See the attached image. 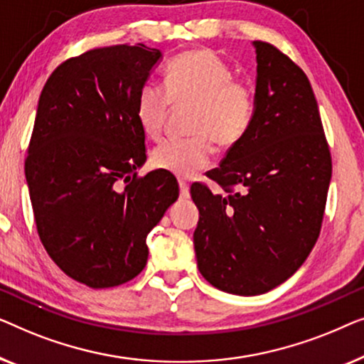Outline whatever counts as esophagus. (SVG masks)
Wrapping results in <instances>:
<instances>
[{
	"instance_id": "34e87169",
	"label": "esophagus",
	"mask_w": 364,
	"mask_h": 364,
	"mask_svg": "<svg viewBox=\"0 0 364 364\" xmlns=\"http://www.w3.org/2000/svg\"><path fill=\"white\" fill-rule=\"evenodd\" d=\"M180 193H181V198H189V184L186 181L180 180Z\"/></svg>"
}]
</instances>
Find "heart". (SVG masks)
<instances>
[{
	"label": "heart",
	"mask_w": 364,
	"mask_h": 364,
	"mask_svg": "<svg viewBox=\"0 0 364 364\" xmlns=\"http://www.w3.org/2000/svg\"><path fill=\"white\" fill-rule=\"evenodd\" d=\"M232 69L211 49H191L168 63L166 90L145 84L136 97V120L148 138H158L173 105H194L188 140H168L151 151V165L191 178L213 160L216 141L231 148L245 135L254 115V92L232 79Z\"/></svg>",
	"instance_id": "heart-1"
}]
</instances>
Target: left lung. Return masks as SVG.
<instances>
[{
	"label": "left lung",
	"instance_id": "8db88e82",
	"mask_svg": "<svg viewBox=\"0 0 364 364\" xmlns=\"http://www.w3.org/2000/svg\"><path fill=\"white\" fill-rule=\"evenodd\" d=\"M254 115L208 178L194 183L198 267L216 289L260 295L294 275L318 239L331 156L310 80L272 44L254 41ZM235 187L236 191L232 189Z\"/></svg>",
	"mask_w": 364,
	"mask_h": 364
}]
</instances>
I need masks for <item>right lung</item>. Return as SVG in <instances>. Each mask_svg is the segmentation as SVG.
Returning <instances> with one entry per match:
<instances>
[{"label": "right lung", "mask_w": 364, "mask_h": 364, "mask_svg": "<svg viewBox=\"0 0 364 364\" xmlns=\"http://www.w3.org/2000/svg\"><path fill=\"white\" fill-rule=\"evenodd\" d=\"M163 54L136 46L92 49L49 75L24 171L36 228L50 259L92 289L145 269L146 235L178 199L176 178L150 171L136 97Z\"/></svg>", "instance_id": "right-lung-1"}]
</instances>
